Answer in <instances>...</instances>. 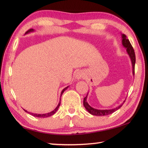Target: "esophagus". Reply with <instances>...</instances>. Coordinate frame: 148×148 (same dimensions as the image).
Returning <instances> with one entry per match:
<instances>
[{
  "label": "esophagus",
  "instance_id": "esophagus-1",
  "mask_svg": "<svg viewBox=\"0 0 148 148\" xmlns=\"http://www.w3.org/2000/svg\"><path fill=\"white\" fill-rule=\"evenodd\" d=\"M84 77V74L82 71H77L74 74V78L77 80L82 79Z\"/></svg>",
  "mask_w": 148,
  "mask_h": 148
}]
</instances>
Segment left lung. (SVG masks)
<instances>
[{
  "label": "left lung",
  "instance_id": "1",
  "mask_svg": "<svg viewBox=\"0 0 148 148\" xmlns=\"http://www.w3.org/2000/svg\"><path fill=\"white\" fill-rule=\"evenodd\" d=\"M121 38H122V45L125 48L127 49V54L129 56V57L130 58L131 63H132V74L133 76H134V72H135V64H136V55H135V52L131 44L129 41V40L127 39V36L125 35V34H121ZM88 93L86 97L84 98L83 100V105L84 106V108L86 109V111L88 112L90 114L94 115V116H107L109 114H111L112 113L115 112L116 111H117L118 109L121 108L122 105L123 104L125 100L120 105L116 107L115 108L113 109H95L92 108V106H90L88 103L87 102V97H88Z\"/></svg>",
  "mask_w": 148,
  "mask_h": 148
}]
</instances>
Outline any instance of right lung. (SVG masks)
I'll return each mask as SVG.
<instances>
[{
    "mask_svg": "<svg viewBox=\"0 0 148 148\" xmlns=\"http://www.w3.org/2000/svg\"><path fill=\"white\" fill-rule=\"evenodd\" d=\"M34 31H35V30H34L33 29H30V30H28L27 32L25 34H29V33H30V32H34ZM69 86H67V87H65L64 89L62 90V92H61V94H60V101H59V102H58V104L57 106H56V108L54 110H53V111H51V112H48V113H45V114H36V113H32V112H30L27 111V110L24 109H23V110H24V111H25L26 112L29 113V114H31V115H32L33 116H34V117H37V118H47V117H49V116H51L53 115L56 111H57V110L58 109L60 106L61 97H62V94H63V93H64V92H65V91L66 90H67V89L68 88Z\"/></svg>",
    "mask_w": 148,
    "mask_h": 148,
    "instance_id": "obj_1",
    "label": "right lung"
}]
</instances>
